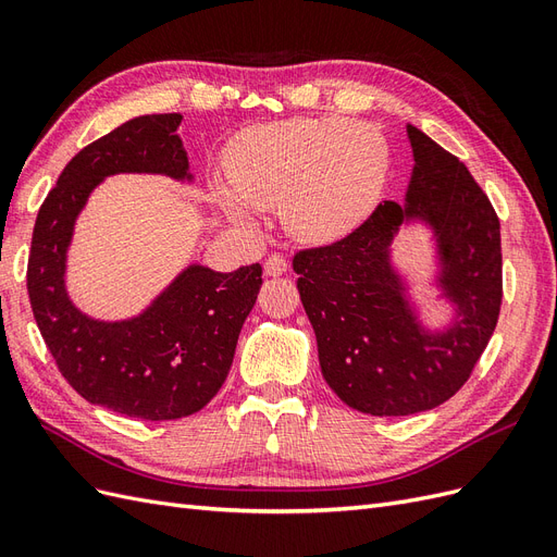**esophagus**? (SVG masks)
I'll list each match as a JSON object with an SVG mask.
<instances>
[{"label": "esophagus", "instance_id": "1", "mask_svg": "<svg viewBox=\"0 0 557 557\" xmlns=\"http://www.w3.org/2000/svg\"><path fill=\"white\" fill-rule=\"evenodd\" d=\"M285 272H288V260L278 256V252H274V256H269L264 260V274L267 276H281Z\"/></svg>", "mask_w": 557, "mask_h": 557}]
</instances>
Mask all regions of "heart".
<instances>
[{
	"label": "heart",
	"mask_w": 557,
	"mask_h": 557,
	"mask_svg": "<svg viewBox=\"0 0 557 557\" xmlns=\"http://www.w3.org/2000/svg\"><path fill=\"white\" fill-rule=\"evenodd\" d=\"M391 170V144L374 125L336 115L290 117L246 134L230 160L232 183L218 181L213 195L244 227L256 225V207L283 201L293 237L327 244L367 221Z\"/></svg>",
	"instance_id": "obj_1"
}]
</instances>
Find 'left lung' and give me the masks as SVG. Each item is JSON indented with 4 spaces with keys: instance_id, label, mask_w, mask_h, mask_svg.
I'll return each instance as SVG.
<instances>
[{
    "instance_id": "8db88e82",
    "label": "left lung",
    "mask_w": 557,
    "mask_h": 557,
    "mask_svg": "<svg viewBox=\"0 0 557 557\" xmlns=\"http://www.w3.org/2000/svg\"><path fill=\"white\" fill-rule=\"evenodd\" d=\"M413 170L401 205L383 201L342 242L299 250L293 269L327 385L350 409L411 416L460 391L495 332L502 305L499 218L467 166L407 125ZM423 224L433 282L454 311L432 331L392 260L398 230Z\"/></svg>"
}]
</instances>
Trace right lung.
I'll return each instance as SVG.
<instances>
[{
	"label": "right lung",
	"mask_w": 557,
	"mask_h": 557,
	"mask_svg": "<svg viewBox=\"0 0 557 557\" xmlns=\"http://www.w3.org/2000/svg\"><path fill=\"white\" fill-rule=\"evenodd\" d=\"M181 121V113L132 117L76 153L44 199L27 262L29 305L66 383L97 407L141 420H174L207 407L227 379L262 285L260 264L223 274L190 262L144 311L123 320L83 313L66 290L76 221L107 176L193 183Z\"/></svg>",
	"instance_id": "add662e5"
}]
</instances>
